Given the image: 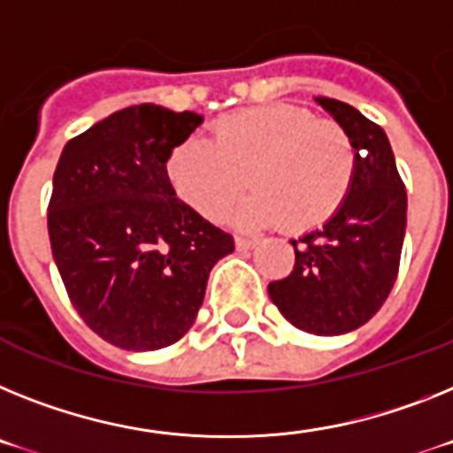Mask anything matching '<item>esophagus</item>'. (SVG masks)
Here are the masks:
<instances>
[{"label": "esophagus", "instance_id": "34e87169", "mask_svg": "<svg viewBox=\"0 0 453 453\" xmlns=\"http://www.w3.org/2000/svg\"><path fill=\"white\" fill-rule=\"evenodd\" d=\"M257 246L256 239H249V237H237V249L239 250H253Z\"/></svg>", "mask_w": 453, "mask_h": 453}]
</instances>
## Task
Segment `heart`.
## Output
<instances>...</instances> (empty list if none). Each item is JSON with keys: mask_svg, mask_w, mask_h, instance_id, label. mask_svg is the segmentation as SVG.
<instances>
[{"mask_svg": "<svg viewBox=\"0 0 453 453\" xmlns=\"http://www.w3.org/2000/svg\"><path fill=\"white\" fill-rule=\"evenodd\" d=\"M357 174V147L341 124L306 108L273 104L227 115L214 138L191 135L168 158L174 191L204 219L220 220L244 193L239 226L311 230L345 203Z\"/></svg>", "mask_w": 453, "mask_h": 453, "instance_id": "obj_1", "label": "heart"}]
</instances>
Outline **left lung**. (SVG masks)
Returning a JSON list of instances; mask_svg holds the SVG:
<instances>
[{
  "label": "left lung",
  "instance_id": "1",
  "mask_svg": "<svg viewBox=\"0 0 453 453\" xmlns=\"http://www.w3.org/2000/svg\"><path fill=\"white\" fill-rule=\"evenodd\" d=\"M349 133L357 174L345 203L295 246L290 276L272 280L269 297L285 320L315 336H341L366 325L389 297L401 262L408 196L387 133L352 105L315 96Z\"/></svg>",
  "mask_w": 453,
  "mask_h": 453
}]
</instances>
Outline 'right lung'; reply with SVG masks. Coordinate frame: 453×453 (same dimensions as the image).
<instances>
[{
    "label": "right lung",
    "mask_w": 453,
    "mask_h": 453,
    "mask_svg": "<svg viewBox=\"0 0 453 453\" xmlns=\"http://www.w3.org/2000/svg\"><path fill=\"white\" fill-rule=\"evenodd\" d=\"M204 121L142 104L68 140L52 180L55 265L91 332L133 352L177 343L196 322L209 272L234 250L177 197L168 158Z\"/></svg>",
    "instance_id": "obj_1"
}]
</instances>
